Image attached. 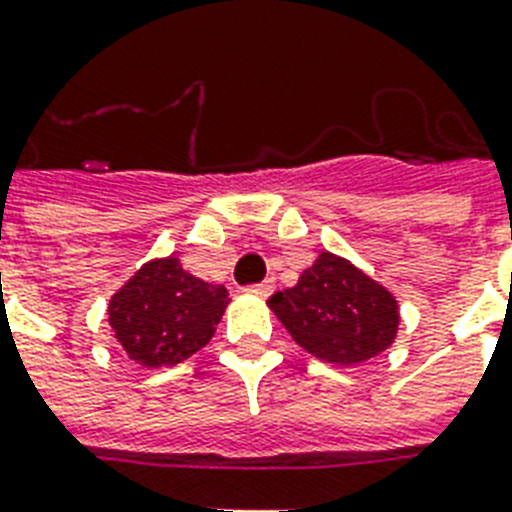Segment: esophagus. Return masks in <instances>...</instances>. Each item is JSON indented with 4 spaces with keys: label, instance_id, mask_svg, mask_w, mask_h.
Segmentation results:
<instances>
[{
    "label": "esophagus",
    "instance_id": "34e87169",
    "mask_svg": "<svg viewBox=\"0 0 512 512\" xmlns=\"http://www.w3.org/2000/svg\"><path fill=\"white\" fill-rule=\"evenodd\" d=\"M273 287H276V281L265 279V281H260V284H252V287H247V292H252V295H260V297H268L273 292Z\"/></svg>",
    "mask_w": 512,
    "mask_h": 512
}]
</instances>
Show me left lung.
<instances>
[{
  "label": "left lung",
  "mask_w": 512,
  "mask_h": 512,
  "mask_svg": "<svg viewBox=\"0 0 512 512\" xmlns=\"http://www.w3.org/2000/svg\"><path fill=\"white\" fill-rule=\"evenodd\" d=\"M268 305L297 345L329 364L374 358L398 329L396 297L329 252H321L295 287L276 292Z\"/></svg>",
  "instance_id": "obj_1"
}]
</instances>
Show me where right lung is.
<instances>
[{
	"label": "right lung",
	"instance_id": "add662e5",
	"mask_svg": "<svg viewBox=\"0 0 512 512\" xmlns=\"http://www.w3.org/2000/svg\"><path fill=\"white\" fill-rule=\"evenodd\" d=\"M228 289L185 273L177 257L143 265L108 305V324L127 356L143 366H175L212 340Z\"/></svg>",
	"mask_w": 512,
	"mask_h": 512
}]
</instances>
